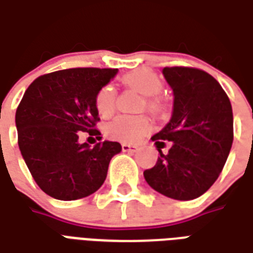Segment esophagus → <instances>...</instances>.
I'll use <instances>...</instances> for the list:
<instances>
[{
  "instance_id": "esophagus-1",
  "label": "esophagus",
  "mask_w": 253,
  "mask_h": 253,
  "mask_svg": "<svg viewBox=\"0 0 253 253\" xmlns=\"http://www.w3.org/2000/svg\"><path fill=\"white\" fill-rule=\"evenodd\" d=\"M122 150L125 153H134L137 152L138 146H134V145H128V143H122Z\"/></svg>"
}]
</instances>
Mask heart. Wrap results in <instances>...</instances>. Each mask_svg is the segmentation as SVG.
<instances>
[{
  "label": "heart",
  "mask_w": 253,
  "mask_h": 253,
  "mask_svg": "<svg viewBox=\"0 0 253 253\" xmlns=\"http://www.w3.org/2000/svg\"><path fill=\"white\" fill-rule=\"evenodd\" d=\"M122 84L127 88L141 93L143 101L141 103V110L148 108L153 112H159L163 107L159 94L163 89V80L157 73L152 70H135L125 74L121 78ZM116 103V93L114 86L105 85L96 94V110L101 118H108L114 114ZM150 130V121L146 116H116L115 119L105 126L107 137L122 142H137Z\"/></svg>",
  "instance_id": "1"
}]
</instances>
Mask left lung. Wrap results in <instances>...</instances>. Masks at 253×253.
<instances>
[{
  "instance_id": "1",
  "label": "left lung",
  "mask_w": 253,
  "mask_h": 253,
  "mask_svg": "<svg viewBox=\"0 0 253 253\" xmlns=\"http://www.w3.org/2000/svg\"><path fill=\"white\" fill-rule=\"evenodd\" d=\"M173 90V111L167 126L152 137L159 160L143 172L160 194L191 201L217 180L233 143V112L222 86L209 73L194 67H164ZM171 143L168 154L161 148Z\"/></svg>"
}]
</instances>
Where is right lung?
Segmentation results:
<instances>
[{"instance_id":"1","label":"right lung","mask_w":253,"mask_h":253,"mask_svg":"<svg viewBox=\"0 0 253 253\" xmlns=\"http://www.w3.org/2000/svg\"><path fill=\"white\" fill-rule=\"evenodd\" d=\"M118 69L77 67L36 78L16 111L19 148L36 184L59 201L92 195L103 186L119 142L104 141L90 148L78 132L97 135L96 94Z\"/></svg>"}]
</instances>
